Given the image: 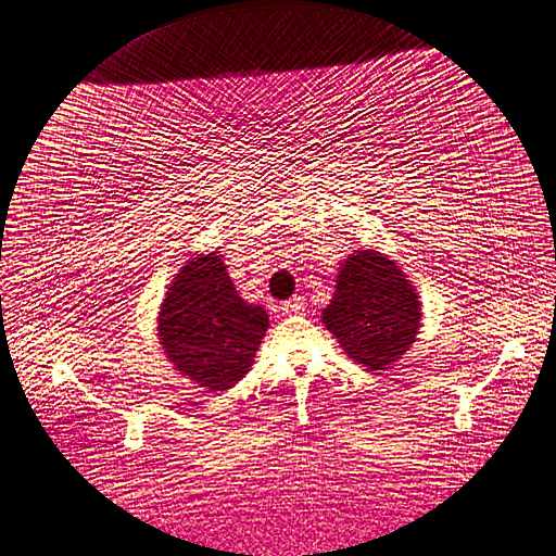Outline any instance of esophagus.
Listing matches in <instances>:
<instances>
[{
  "label": "esophagus",
  "mask_w": 556,
  "mask_h": 556,
  "mask_svg": "<svg viewBox=\"0 0 556 556\" xmlns=\"http://www.w3.org/2000/svg\"><path fill=\"white\" fill-rule=\"evenodd\" d=\"M281 312L283 314H302L304 312V300L300 295H293L291 300L281 302Z\"/></svg>",
  "instance_id": "esophagus-1"
}]
</instances>
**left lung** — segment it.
<instances>
[{"label":"left lung","instance_id":"left-lung-1","mask_svg":"<svg viewBox=\"0 0 556 556\" xmlns=\"http://www.w3.org/2000/svg\"><path fill=\"white\" fill-rule=\"evenodd\" d=\"M324 326L355 365L388 369L416 342L420 298L395 261L371 252L349 254L339 267Z\"/></svg>","mask_w":556,"mask_h":556}]
</instances>
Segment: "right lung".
<instances>
[{"label": "right lung", "instance_id": "1", "mask_svg": "<svg viewBox=\"0 0 556 556\" xmlns=\"http://www.w3.org/2000/svg\"><path fill=\"white\" fill-rule=\"evenodd\" d=\"M156 324L159 344L177 371L201 388L228 390L252 369L270 320L238 295L222 254L212 252L175 275Z\"/></svg>", "mask_w": 556, "mask_h": 556}]
</instances>
